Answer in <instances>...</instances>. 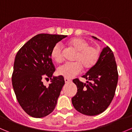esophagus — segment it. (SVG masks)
I'll return each instance as SVG.
<instances>
[{"label": "esophagus", "instance_id": "esophagus-1", "mask_svg": "<svg viewBox=\"0 0 132 132\" xmlns=\"http://www.w3.org/2000/svg\"><path fill=\"white\" fill-rule=\"evenodd\" d=\"M64 81H65V82H66V83H68V82H71V79H68V78L65 77L64 78Z\"/></svg>", "mask_w": 132, "mask_h": 132}]
</instances>
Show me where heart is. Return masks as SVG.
Here are the masks:
<instances>
[{
	"label": "heart",
	"mask_w": 132,
	"mask_h": 132,
	"mask_svg": "<svg viewBox=\"0 0 132 132\" xmlns=\"http://www.w3.org/2000/svg\"><path fill=\"white\" fill-rule=\"evenodd\" d=\"M68 44L77 52L74 62H66L59 66L57 73L66 78H72L81 71L82 67L89 70L96 64L100 56L98 48L89 46L88 40L82 38L75 37L70 39ZM51 56L57 62L63 60V49L60 43H57L52 48Z\"/></svg>",
	"instance_id": "1"
}]
</instances>
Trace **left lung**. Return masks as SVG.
Listing matches in <instances>:
<instances>
[{
	"label": "left lung",
	"instance_id": "obj_1",
	"mask_svg": "<svg viewBox=\"0 0 132 132\" xmlns=\"http://www.w3.org/2000/svg\"><path fill=\"white\" fill-rule=\"evenodd\" d=\"M82 77L88 80L87 84L79 79L73 80L77 87V92L71 99L74 108L86 116L103 113L113 100L118 82L116 59L109 47L103 48L96 64Z\"/></svg>",
	"mask_w": 132,
	"mask_h": 132
}]
</instances>
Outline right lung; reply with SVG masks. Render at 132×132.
I'll use <instances>...</instances> for the list:
<instances>
[{
	"instance_id": "right-lung-1",
	"label": "right lung",
	"mask_w": 132,
	"mask_h": 132,
	"mask_svg": "<svg viewBox=\"0 0 132 132\" xmlns=\"http://www.w3.org/2000/svg\"><path fill=\"white\" fill-rule=\"evenodd\" d=\"M66 37L38 34L24 44L15 56L13 88L20 106L31 117H44L55 108L64 79L62 75L52 78L55 68L51 53L53 46ZM44 77L52 79L48 87L42 81Z\"/></svg>"
}]
</instances>
